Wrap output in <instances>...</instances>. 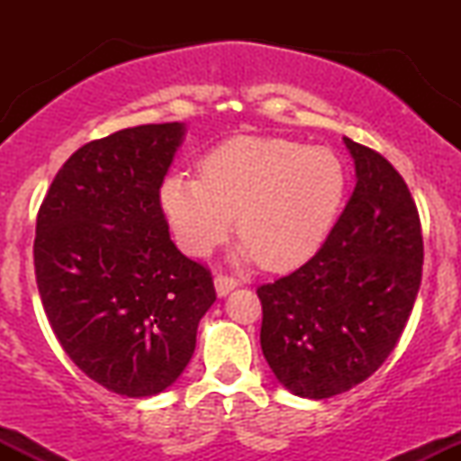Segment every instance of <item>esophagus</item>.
Wrapping results in <instances>:
<instances>
[{
    "instance_id": "1",
    "label": "esophagus",
    "mask_w": 461,
    "mask_h": 461,
    "mask_svg": "<svg viewBox=\"0 0 461 461\" xmlns=\"http://www.w3.org/2000/svg\"><path fill=\"white\" fill-rule=\"evenodd\" d=\"M238 285V282L234 277H230V275H223V273H219L214 277V288H216V294H219V297H225V294H230L231 290H234Z\"/></svg>"
}]
</instances>
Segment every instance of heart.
<instances>
[{"mask_svg": "<svg viewBox=\"0 0 461 461\" xmlns=\"http://www.w3.org/2000/svg\"><path fill=\"white\" fill-rule=\"evenodd\" d=\"M347 193L345 162L327 147L242 136L201 162V177L171 173L162 210L179 245L208 256L234 225L242 256L262 267H297L322 245Z\"/></svg>", "mask_w": 461, "mask_h": 461, "instance_id": "obj_1", "label": "heart"}]
</instances>
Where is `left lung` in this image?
<instances>
[{"mask_svg": "<svg viewBox=\"0 0 461 461\" xmlns=\"http://www.w3.org/2000/svg\"><path fill=\"white\" fill-rule=\"evenodd\" d=\"M356 188L325 245L262 284L260 345L279 384L330 399L375 373L399 342L420 288L422 231L403 177L382 153L345 139Z\"/></svg>", "mask_w": 461, "mask_h": 461, "instance_id": "8db88e82", "label": "left lung"}]
</instances>
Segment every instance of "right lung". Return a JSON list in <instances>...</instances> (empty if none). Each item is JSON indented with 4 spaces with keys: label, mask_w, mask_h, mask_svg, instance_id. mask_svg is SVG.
Segmentation results:
<instances>
[{
    "label": "right lung",
    "mask_w": 461,
    "mask_h": 461,
    "mask_svg": "<svg viewBox=\"0 0 461 461\" xmlns=\"http://www.w3.org/2000/svg\"><path fill=\"white\" fill-rule=\"evenodd\" d=\"M184 123L91 140L56 173L36 216L41 301L73 364L110 393L167 390L194 353L212 275L168 236L160 186Z\"/></svg>",
    "instance_id": "add662e5"
}]
</instances>
